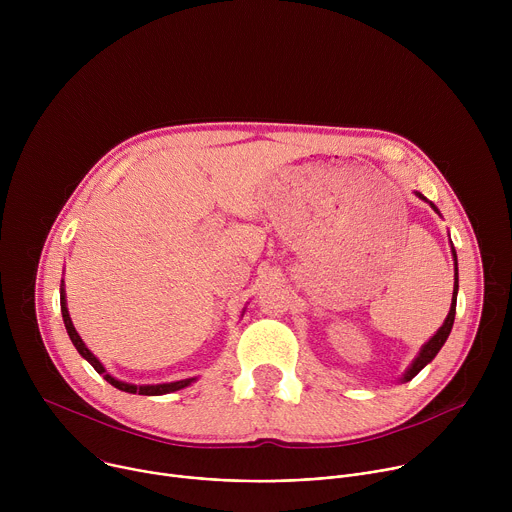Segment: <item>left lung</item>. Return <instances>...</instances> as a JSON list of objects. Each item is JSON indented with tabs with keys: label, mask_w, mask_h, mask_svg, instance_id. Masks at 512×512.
Returning a JSON list of instances; mask_svg holds the SVG:
<instances>
[{
	"label": "left lung",
	"mask_w": 512,
	"mask_h": 512,
	"mask_svg": "<svg viewBox=\"0 0 512 512\" xmlns=\"http://www.w3.org/2000/svg\"><path fill=\"white\" fill-rule=\"evenodd\" d=\"M421 200H425V202H429L423 194H419V192H415ZM429 206L440 214V210H437V206L433 204V202H429ZM452 255H454V261H456V273H454V296H452V306H450V314H448V318L444 320V324H442V328L437 330L423 346H421V350H419V354H417V358L411 362V367L407 369V373L403 375V383H407V381H411L423 367L425 364H429L433 358H435V354L442 350V346L446 344V340H448V336H450V332H452V326H454V318H456V300H458V257H456V249L452 247Z\"/></svg>",
	"instance_id": "left-lung-1"
}]
</instances>
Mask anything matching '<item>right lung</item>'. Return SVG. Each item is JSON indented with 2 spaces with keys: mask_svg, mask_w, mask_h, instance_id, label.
<instances>
[{
  "mask_svg": "<svg viewBox=\"0 0 512 512\" xmlns=\"http://www.w3.org/2000/svg\"><path fill=\"white\" fill-rule=\"evenodd\" d=\"M60 310H62V320H64V326H66V332L72 340V344H75V348L79 350V354L89 360L91 367L103 375V379L113 385L115 389L119 391H125V393H133V395H166V393H174V391H180L184 387H188L190 383H194L196 379H184V381H174V383H162V385H131V383H123V381H117L115 377H111L103 364L99 362V358L85 346L83 338L79 336V332L75 330V326H72V320H70V314H68V308H66V294H64V287L60 283Z\"/></svg>",
  "mask_w": 512,
  "mask_h": 512,
  "instance_id": "right-lung-1",
  "label": "right lung"
}]
</instances>
